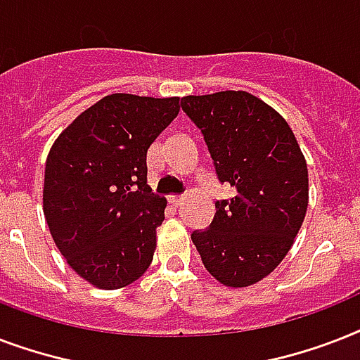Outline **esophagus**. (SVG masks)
Returning <instances> with one entry per match:
<instances>
[{
	"instance_id": "esophagus-1",
	"label": "esophagus",
	"mask_w": 360,
	"mask_h": 360,
	"mask_svg": "<svg viewBox=\"0 0 360 360\" xmlns=\"http://www.w3.org/2000/svg\"><path fill=\"white\" fill-rule=\"evenodd\" d=\"M168 202L172 203V207H179L181 202H183V196H169Z\"/></svg>"
}]
</instances>
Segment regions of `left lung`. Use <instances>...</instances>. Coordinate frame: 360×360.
I'll return each instance as SVG.
<instances>
[{"instance_id":"1","label":"left lung","mask_w":360,"mask_h":360,"mask_svg":"<svg viewBox=\"0 0 360 360\" xmlns=\"http://www.w3.org/2000/svg\"><path fill=\"white\" fill-rule=\"evenodd\" d=\"M181 108L202 130L217 179L236 191L214 202L213 222L192 243L219 282L256 284L284 259L307 214L301 147L284 117L246 91L188 95Z\"/></svg>"}]
</instances>
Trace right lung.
Wrapping results in <instances>:
<instances>
[{
  "mask_svg": "<svg viewBox=\"0 0 360 360\" xmlns=\"http://www.w3.org/2000/svg\"><path fill=\"white\" fill-rule=\"evenodd\" d=\"M179 98L114 93L82 112L46 158L42 207L67 263L101 290L132 284L153 262L166 200L147 186V149Z\"/></svg>",
  "mask_w": 360,
  "mask_h": 360,
  "instance_id": "right-lung-1",
  "label": "right lung"
}]
</instances>
